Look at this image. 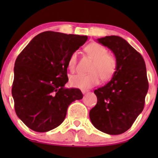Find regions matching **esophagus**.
Masks as SVG:
<instances>
[{
    "mask_svg": "<svg viewBox=\"0 0 158 158\" xmlns=\"http://www.w3.org/2000/svg\"><path fill=\"white\" fill-rule=\"evenodd\" d=\"M81 92H82V94H85L88 93V90H81Z\"/></svg>",
    "mask_w": 158,
    "mask_h": 158,
    "instance_id": "34e87169",
    "label": "esophagus"
}]
</instances>
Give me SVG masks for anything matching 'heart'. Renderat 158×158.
<instances>
[{
  "mask_svg": "<svg viewBox=\"0 0 158 158\" xmlns=\"http://www.w3.org/2000/svg\"><path fill=\"white\" fill-rule=\"evenodd\" d=\"M86 52L94 59L90 67V73H78L71 76L70 85L73 88L80 89H89L102 80H109L117 70V60L113 55L107 53L108 50L98 43H90L85 48ZM77 62V52H73L69 58L68 68L70 72L76 70Z\"/></svg>",
  "mask_w": 158,
  "mask_h": 158,
  "instance_id": "heart-1",
  "label": "heart"
}]
</instances>
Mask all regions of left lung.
<instances>
[{"label":"left lung","mask_w":158,"mask_h":158,"mask_svg":"<svg viewBox=\"0 0 158 158\" xmlns=\"http://www.w3.org/2000/svg\"><path fill=\"white\" fill-rule=\"evenodd\" d=\"M117 60V70L108 84L94 90L97 103L90 110V121L99 131L117 135L124 133L143 111L148 89L143 56L123 38L98 39Z\"/></svg>","instance_id":"8db88e82"}]
</instances>
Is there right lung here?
<instances>
[{
    "instance_id": "right-lung-1",
    "label": "right lung",
    "mask_w": 158,
    "mask_h": 158,
    "mask_svg": "<svg viewBox=\"0 0 158 158\" xmlns=\"http://www.w3.org/2000/svg\"><path fill=\"white\" fill-rule=\"evenodd\" d=\"M88 36L47 31L31 40L16 59L12 95L15 113L30 129L46 132L61 124L81 90L64 88L72 53Z\"/></svg>"
}]
</instances>
